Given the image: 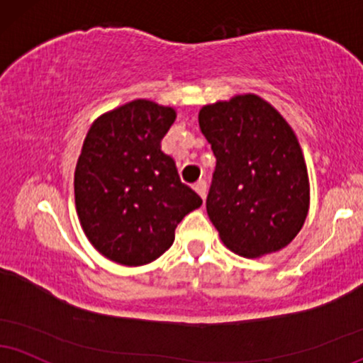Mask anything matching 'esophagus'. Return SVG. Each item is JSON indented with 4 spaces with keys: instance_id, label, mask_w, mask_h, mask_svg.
<instances>
[{
    "instance_id": "34e87169",
    "label": "esophagus",
    "mask_w": 363,
    "mask_h": 363,
    "mask_svg": "<svg viewBox=\"0 0 363 363\" xmlns=\"http://www.w3.org/2000/svg\"><path fill=\"white\" fill-rule=\"evenodd\" d=\"M194 189H195L196 194L202 196V200H205V196H207V183H205L203 180L202 182H196Z\"/></svg>"
}]
</instances>
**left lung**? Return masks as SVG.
I'll return each instance as SVG.
<instances>
[{
  "instance_id": "left-lung-1",
  "label": "left lung",
  "mask_w": 363,
  "mask_h": 363,
  "mask_svg": "<svg viewBox=\"0 0 363 363\" xmlns=\"http://www.w3.org/2000/svg\"><path fill=\"white\" fill-rule=\"evenodd\" d=\"M199 124L217 158L207 213L222 242L247 259L284 249L310 210L296 133L271 102L250 92L203 106Z\"/></svg>"
}]
</instances>
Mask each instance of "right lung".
Wrapping results in <instances>:
<instances>
[{
    "label": "right lung",
    "mask_w": 363,
    "mask_h": 363,
    "mask_svg": "<svg viewBox=\"0 0 363 363\" xmlns=\"http://www.w3.org/2000/svg\"><path fill=\"white\" fill-rule=\"evenodd\" d=\"M174 119L173 107L134 99L101 114L84 140L74 173L75 210L94 249L121 266L163 256L178 223L202 205L161 151Z\"/></svg>",
    "instance_id": "right-lung-1"
}]
</instances>
